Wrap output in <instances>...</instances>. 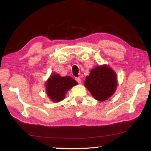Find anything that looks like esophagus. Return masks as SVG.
I'll return each mask as SVG.
<instances>
[{"label": "esophagus", "instance_id": "obj_1", "mask_svg": "<svg viewBox=\"0 0 151 151\" xmlns=\"http://www.w3.org/2000/svg\"><path fill=\"white\" fill-rule=\"evenodd\" d=\"M75 80L77 81L78 83H79V84H81V83L82 82V80L81 79V78H76Z\"/></svg>", "mask_w": 151, "mask_h": 151}]
</instances>
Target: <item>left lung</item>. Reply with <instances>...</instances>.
<instances>
[{
  "instance_id": "obj_1",
  "label": "left lung",
  "mask_w": 151,
  "mask_h": 151,
  "mask_svg": "<svg viewBox=\"0 0 151 151\" xmlns=\"http://www.w3.org/2000/svg\"><path fill=\"white\" fill-rule=\"evenodd\" d=\"M84 86L96 100L105 101L110 98L117 86V75L107 65L95 67L86 77Z\"/></svg>"
}]
</instances>
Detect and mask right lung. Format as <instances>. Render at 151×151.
<instances>
[{
    "label": "right lung",
    "mask_w": 151,
    "mask_h": 151,
    "mask_svg": "<svg viewBox=\"0 0 151 151\" xmlns=\"http://www.w3.org/2000/svg\"><path fill=\"white\" fill-rule=\"evenodd\" d=\"M45 83L47 94L54 102L63 100L67 92L78 84L77 82L70 76H61L56 73L51 75Z\"/></svg>",
    "instance_id": "add662e5"
}]
</instances>
